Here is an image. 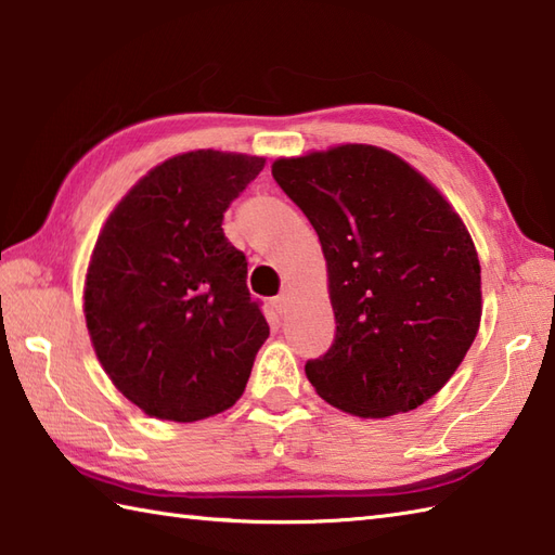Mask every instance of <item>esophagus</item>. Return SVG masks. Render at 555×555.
<instances>
[{"mask_svg":"<svg viewBox=\"0 0 555 555\" xmlns=\"http://www.w3.org/2000/svg\"><path fill=\"white\" fill-rule=\"evenodd\" d=\"M286 305H288V293L286 291H281L276 298H271V310L274 312H286Z\"/></svg>","mask_w":555,"mask_h":555,"instance_id":"34e87169","label":"esophagus"}]
</instances>
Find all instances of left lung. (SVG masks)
Masks as SVG:
<instances>
[{
  "label": "left lung",
  "mask_w": 555,
  "mask_h": 555,
  "mask_svg": "<svg viewBox=\"0 0 555 555\" xmlns=\"http://www.w3.org/2000/svg\"><path fill=\"white\" fill-rule=\"evenodd\" d=\"M271 176L320 235L334 344L305 374L358 417L422 405L477 336L475 243L441 193L391 152L340 145L279 159Z\"/></svg>",
  "instance_id": "1"
}]
</instances>
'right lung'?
<instances>
[{
	"mask_svg": "<svg viewBox=\"0 0 555 555\" xmlns=\"http://www.w3.org/2000/svg\"><path fill=\"white\" fill-rule=\"evenodd\" d=\"M262 169V157L185 152L140 179L104 223L86 281L88 332L114 386L150 417H211L250 379L269 324L221 223Z\"/></svg>",
	"mask_w": 555,
	"mask_h": 555,
	"instance_id": "add662e5",
	"label": "right lung"
}]
</instances>
